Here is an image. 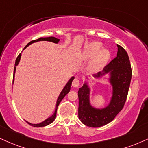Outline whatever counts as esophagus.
I'll return each instance as SVG.
<instances>
[{
    "instance_id": "34e87169",
    "label": "esophagus",
    "mask_w": 148,
    "mask_h": 148,
    "mask_svg": "<svg viewBox=\"0 0 148 148\" xmlns=\"http://www.w3.org/2000/svg\"><path fill=\"white\" fill-rule=\"evenodd\" d=\"M80 84V82L78 79H75L72 82V86L73 87H78Z\"/></svg>"
}]
</instances>
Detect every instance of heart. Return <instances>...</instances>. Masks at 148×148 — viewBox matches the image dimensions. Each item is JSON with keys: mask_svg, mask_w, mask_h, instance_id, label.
Returning <instances> with one entry per match:
<instances>
[{"mask_svg": "<svg viewBox=\"0 0 148 148\" xmlns=\"http://www.w3.org/2000/svg\"><path fill=\"white\" fill-rule=\"evenodd\" d=\"M103 44L100 42L94 41L87 44L81 54L82 60H90L88 67L91 71L101 70L105 66L110 58V52L108 49L102 48Z\"/></svg>", "mask_w": 148, "mask_h": 148, "instance_id": "b5f03b06", "label": "heart"}]
</instances>
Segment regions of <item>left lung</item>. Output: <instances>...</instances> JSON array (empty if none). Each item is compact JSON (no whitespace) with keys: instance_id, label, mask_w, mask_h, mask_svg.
<instances>
[{"instance_id":"obj_1","label":"left lung","mask_w":148,"mask_h":148,"mask_svg":"<svg viewBox=\"0 0 148 148\" xmlns=\"http://www.w3.org/2000/svg\"><path fill=\"white\" fill-rule=\"evenodd\" d=\"M117 47L116 57L106 66L102 72L93 75L96 79L106 74L110 76L108 80L112 91L108 104L102 108H95L90 104V89L86 82L78 90V116L82 123L87 126L99 127L108 124L124 106L132 78V69L127 52L120 45H117Z\"/></svg>"}]
</instances>
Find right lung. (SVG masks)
<instances>
[{
  "instance_id": "obj_1",
  "label": "right lung",
  "mask_w": 148,
  "mask_h": 148,
  "mask_svg": "<svg viewBox=\"0 0 148 148\" xmlns=\"http://www.w3.org/2000/svg\"><path fill=\"white\" fill-rule=\"evenodd\" d=\"M39 41H49V42H52L53 43H56V44H58L59 42L60 41V39H58V38H55V37H47V38H38L37 40H32L29 43H28L27 45L25 46V48L23 49H25L27 48V47L29 46L30 45H32V44L34 43V42H39ZM21 53L19 54V56H18L17 58H16V62H15V66H14V76H13V83H14V76H15V73H16V66L18 65V64H19V62L20 60H21ZM74 77H72L69 80V82H67L66 84L64 86V88L62 89V90L61 91V92H60L59 97H58V99H57V102H56V110H55L53 114H52L51 116H49V118H47L46 120H45V121L41 122V123H36V124H33V123H31L27 121V123H28V124H29L30 125H32V126L34 127H44V126H46V125H48L50 124V123H51L53 121H54L56 117V113H57V109H58V106H59L60 103L61 102L62 100L63 99V98L64 97L65 95L66 94H68L69 92V91L71 90V84H72V82L73 80L74 79Z\"/></svg>"
}]
</instances>
